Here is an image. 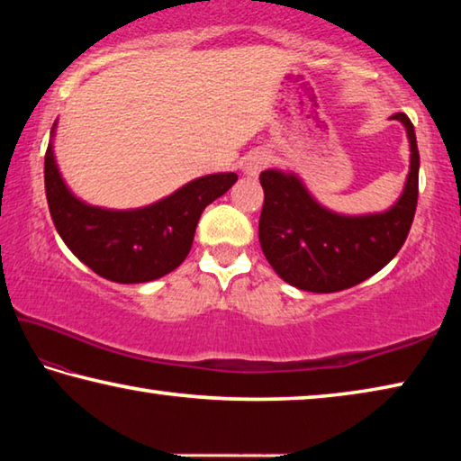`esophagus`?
I'll list each match as a JSON object with an SVG mask.
<instances>
[{"mask_svg": "<svg viewBox=\"0 0 461 461\" xmlns=\"http://www.w3.org/2000/svg\"><path fill=\"white\" fill-rule=\"evenodd\" d=\"M268 162H270V154L267 150L249 152L246 162H244V173L248 176H258L262 170L268 167Z\"/></svg>", "mask_w": 461, "mask_h": 461, "instance_id": "34e87169", "label": "esophagus"}]
</instances>
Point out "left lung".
I'll return each instance as SVG.
<instances>
[{"instance_id": "8db88e82", "label": "left lung", "mask_w": 461, "mask_h": 461, "mask_svg": "<svg viewBox=\"0 0 461 461\" xmlns=\"http://www.w3.org/2000/svg\"><path fill=\"white\" fill-rule=\"evenodd\" d=\"M407 130L411 167L399 201L382 213L341 215L323 207L294 173L260 175L262 252L285 283L309 293H338L360 285L399 254L419 197V148L404 113L390 115Z\"/></svg>"}]
</instances>
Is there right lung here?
Returning a JSON list of instances; mask_svg holds the SVG:
<instances>
[{"instance_id":"1","label":"right lung","mask_w":461,"mask_h":461,"mask_svg":"<svg viewBox=\"0 0 461 461\" xmlns=\"http://www.w3.org/2000/svg\"><path fill=\"white\" fill-rule=\"evenodd\" d=\"M54 130L57 122L52 138ZM52 138L44 156V186L54 228L77 258L113 283H150L181 267L203 209L238 181L236 173H215L194 178L146 207L89 205L75 197L60 176Z\"/></svg>"}]
</instances>
